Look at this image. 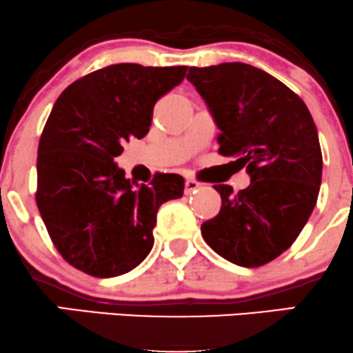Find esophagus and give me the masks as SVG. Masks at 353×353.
I'll return each mask as SVG.
<instances>
[{
	"label": "esophagus",
	"instance_id": "34e87169",
	"mask_svg": "<svg viewBox=\"0 0 353 353\" xmlns=\"http://www.w3.org/2000/svg\"><path fill=\"white\" fill-rule=\"evenodd\" d=\"M199 182H197L196 179H188L185 181V188H184V192L185 194H190V192H194V190L196 189H199Z\"/></svg>",
	"mask_w": 353,
	"mask_h": 353
}]
</instances>
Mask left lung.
I'll return each mask as SVG.
<instances>
[{
    "label": "left lung",
    "mask_w": 353,
    "mask_h": 353,
    "mask_svg": "<svg viewBox=\"0 0 353 353\" xmlns=\"http://www.w3.org/2000/svg\"><path fill=\"white\" fill-rule=\"evenodd\" d=\"M188 81L208 104L219 152L250 176L236 194L219 184V214L201 225L204 241L225 261L259 267L285 252L317 204L322 151L305 103L245 63L189 68Z\"/></svg>",
    "instance_id": "obj_1"
}]
</instances>
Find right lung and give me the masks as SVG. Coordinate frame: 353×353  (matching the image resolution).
Listing matches in <instances>:
<instances>
[{
  "label": "right lung",
  "mask_w": 353,
  "mask_h": 353,
  "mask_svg": "<svg viewBox=\"0 0 353 353\" xmlns=\"http://www.w3.org/2000/svg\"><path fill=\"white\" fill-rule=\"evenodd\" d=\"M185 71L112 64L74 81L54 103L39 139L36 204L52 244L76 269L99 279L134 269L151 252L161 204L182 197L179 174L134 188L114 157L125 141L148 134L154 104Z\"/></svg>",
  "instance_id": "obj_1"
}]
</instances>
